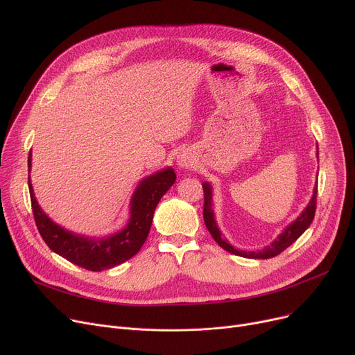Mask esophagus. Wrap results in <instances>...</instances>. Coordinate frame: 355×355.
Here are the masks:
<instances>
[{
	"mask_svg": "<svg viewBox=\"0 0 355 355\" xmlns=\"http://www.w3.org/2000/svg\"><path fill=\"white\" fill-rule=\"evenodd\" d=\"M177 165L180 168H189L193 165V158L187 153H182L177 157Z\"/></svg>",
	"mask_w": 355,
	"mask_h": 355,
	"instance_id": "obj_1",
	"label": "esophagus"
}]
</instances>
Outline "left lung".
I'll use <instances>...</instances> for the list:
<instances>
[{"label":"left lung","mask_w":355,"mask_h":355,"mask_svg":"<svg viewBox=\"0 0 355 355\" xmlns=\"http://www.w3.org/2000/svg\"><path fill=\"white\" fill-rule=\"evenodd\" d=\"M318 155V153H316ZM202 190H204V210H202V217H204V223H206V227L209 229L210 234L213 236V239L217 241L218 246L223 248L225 250L241 256V257H248V259H270L277 256L279 253H282L286 248H289L293 241H296L300 239V236L311 226V223L313 220L315 216V210H316V194H318V185H315L313 189V194L311 201L308 202L306 209L301 213V216L297 217L295 221H292L291 225L279 234L275 241L269 246H266L262 250L257 252H246V250H237L234 249L230 243H227V240H225L221 237V232L217 227V223L214 220V211H213V204H211V187L209 182H202Z\"/></svg>","instance_id":"1"}]
</instances>
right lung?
Segmentation results:
<instances>
[{
  "label": "right lung",
  "instance_id": "1",
  "mask_svg": "<svg viewBox=\"0 0 355 355\" xmlns=\"http://www.w3.org/2000/svg\"><path fill=\"white\" fill-rule=\"evenodd\" d=\"M31 166V153L28 154V171ZM173 168L155 173L144 178L130 200V217L123 230L107 237L95 239L71 233L51 221L40 209L33 191L28 175V189L35 226L46 245L69 262L92 272H101L123 263L135 256L148 237L153 225L154 211L161 197L175 182Z\"/></svg>",
  "mask_w": 355,
  "mask_h": 355
}]
</instances>
